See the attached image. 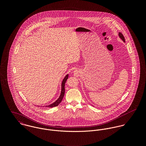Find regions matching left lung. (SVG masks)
Segmentation results:
<instances>
[{
  "label": "left lung",
  "instance_id": "left-lung-1",
  "mask_svg": "<svg viewBox=\"0 0 146 146\" xmlns=\"http://www.w3.org/2000/svg\"><path fill=\"white\" fill-rule=\"evenodd\" d=\"M119 36H120V38L124 42H125V38H124V36H123V35L121 34V33H119Z\"/></svg>",
  "mask_w": 146,
  "mask_h": 146
}]
</instances>
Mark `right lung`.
<instances>
[{"label": "right lung", "instance_id": "obj_1", "mask_svg": "<svg viewBox=\"0 0 146 146\" xmlns=\"http://www.w3.org/2000/svg\"><path fill=\"white\" fill-rule=\"evenodd\" d=\"M68 75L67 74V75H66V76L64 78L62 82V85H61V95L59 97L58 99L56 101L54 102V103H53L52 104H49V105H48V106H46L45 107H56V106H57L58 104H60L63 98V96H64V92H65V89H64V84L66 82V80H67L68 79Z\"/></svg>", "mask_w": 146, "mask_h": 146}]
</instances>
